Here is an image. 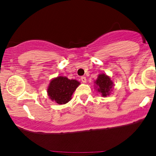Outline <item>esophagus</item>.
Segmentation results:
<instances>
[{
    "label": "esophagus",
    "mask_w": 156,
    "mask_h": 156,
    "mask_svg": "<svg viewBox=\"0 0 156 156\" xmlns=\"http://www.w3.org/2000/svg\"><path fill=\"white\" fill-rule=\"evenodd\" d=\"M80 79H81V81L83 82V83H86V78L85 76H82L81 78H80Z\"/></svg>",
    "instance_id": "1"
}]
</instances>
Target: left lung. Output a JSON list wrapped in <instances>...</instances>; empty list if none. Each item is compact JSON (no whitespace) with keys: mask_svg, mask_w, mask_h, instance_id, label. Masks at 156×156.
I'll list each match as a JSON object with an SVG mask.
<instances>
[{"mask_svg":"<svg viewBox=\"0 0 156 156\" xmlns=\"http://www.w3.org/2000/svg\"><path fill=\"white\" fill-rule=\"evenodd\" d=\"M97 89L98 92L102 94V96L107 97L109 96L110 91H112L113 87V82L109 76L105 74H99L97 79L95 80Z\"/></svg>","mask_w":156,"mask_h":156,"instance_id":"1","label":"left lung"}]
</instances>
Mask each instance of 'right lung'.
Listing matches in <instances>:
<instances>
[{
	"label": "right lung",
	"mask_w": 156,
	"mask_h": 156,
	"mask_svg": "<svg viewBox=\"0 0 156 156\" xmlns=\"http://www.w3.org/2000/svg\"><path fill=\"white\" fill-rule=\"evenodd\" d=\"M79 85L80 82L78 80H70L67 77L59 76L51 80L47 93L52 101L59 105L66 104L72 99L73 92Z\"/></svg>",
	"instance_id": "1"
}]
</instances>
